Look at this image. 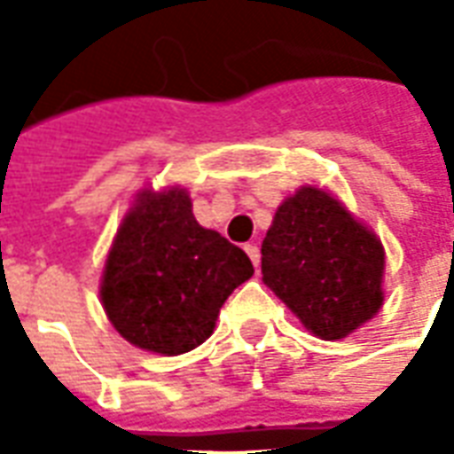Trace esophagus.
I'll return each instance as SVG.
<instances>
[{
  "label": "esophagus",
  "instance_id": "34e87169",
  "mask_svg": "<svg viewBox=\"0 0 454 454\" xmlns=\"http://www.w3.org/2000/svg\"><path fill=\"white\" fill-rule=\"evenodd\" d=\"M246 253L250 255V260H253V265H260V247H257L255 243H247Z\"/></svg>",
  "mask_w": 454,
  "mask_h": 454
}]
</instances>
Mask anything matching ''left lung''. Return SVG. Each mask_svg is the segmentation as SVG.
<instances>
[{
    "label": "left lung",
    "instance_id": "1",
    "mask_svg": "<svg viewBox=\"0 0 454 454\" xmlns=\"http://www.w3.org/2000/svg\"><path fill=\"white\" fill-rule=\"evenodd\" d=\"M384 250L338 199L304 187L277 208L262 240V279L299 321L338 340L380 311Z\"/></svg>",
    "mask_w": 454,
    "mask_h": 454
}]
</instances>
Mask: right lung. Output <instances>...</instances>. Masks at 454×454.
I'll use <instances>...</instances> for the list:
<instances>
[{
    "instance_id": "right-lung-1",
    "label": "right lung",
    "mask_w": 454,
    "mask_h": 454,
    "mask_svg": "<svg viewBox=\"0 0 454 454\" xmlns=\"http://www.w3.org/2000/svg\"><path fill=\"white\" fill-rule=\"evenodd\" d=\"M250 277V257L199 226L187 192H143L106 260L102 304L129 342L182 355L214 333L218 309Z\"/></svg>"
}]
</instances>
